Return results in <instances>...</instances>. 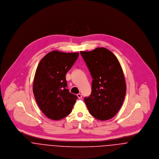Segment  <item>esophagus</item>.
<instances>
[{
    "label": "esophagus",
    "mask_w": 159,
    "mask_h": 159,
    "mask_svg": "<svg viewBox=\"0 0 159 159\" xmlns=\"http://www.w3.org/2000/svg\"><path fill=\"white\" fill-rule=\"evenodd\" d=\"M77 97H78V98H79V99H82V94H80V93L77 94Z\"/></svg>",
    "instance_id": "1"
}]
</instances>
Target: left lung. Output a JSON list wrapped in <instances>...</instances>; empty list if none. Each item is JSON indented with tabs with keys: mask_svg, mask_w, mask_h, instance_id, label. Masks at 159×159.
Listing matches in <instances>:
<instances>
[{
	"mask_svg": "<svg viewBox=\"0 0 159 159\" xmlns=\"http://www.w3.org/2000/svg\"><path fill=\"white\" fill-rule=\"evenodd\" d=\"M93 78L91 94L84 101L95 118L108 120L121 108L126 93L123 71L116 56L104 48L80 51Z\"/></svg>",
	"mask_w": 159,
	"mask_h": 159,
	"instance_id": "obj_1",
	"label": "left lung"
}]
</instances>
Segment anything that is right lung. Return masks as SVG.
<instances>
[{
  "label": "right lung",
  "mask_w": 159,
  "mask_h": 159,
  "mask_svg": "<svg viewBox=\"0 0 159 159\" xmlns=\"http://www.w3.org/2000/svg\"><path fill=\"white\" fill-rule=\"evenodd\" d=\"M79 54L53 51L40 61L36 70L33 91L42 112L49 119L59 120L71 113L77 96L67 88L66 74Z\"/></svg>",
  "instance_id": "add662e5"
}]
</instances>
